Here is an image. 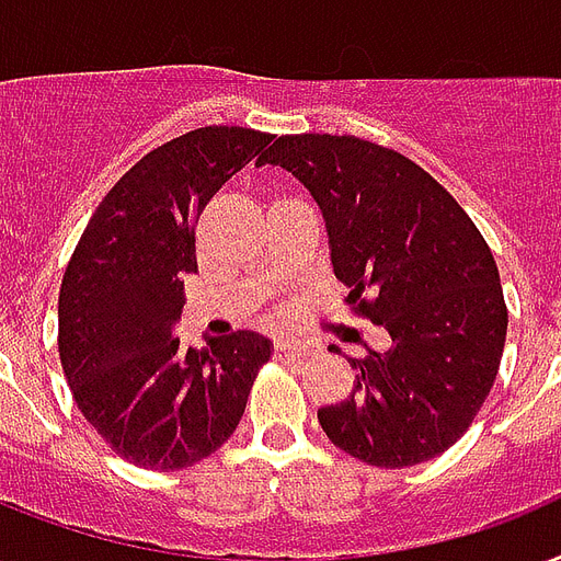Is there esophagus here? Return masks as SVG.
Segmentation results:
<instances>
[{"instance_id": "obj_1", "label": "esophagus", "mask_w": 561, "mask_h": 561, "mask_svg": "<svg viewBox=\"0 0 561 561\" xmlns=\"http://www.w3.org/2000/svg\"><path fill=\"white\" fill-rule=\"evenodd\" d=\"M275 354L277 357H312V354H316V345L301 340H277Z\"/></svg>"}]
</instances>
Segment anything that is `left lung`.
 Segmentation results:
<instances>
[{
  "label": "left lung",
  "instance_id": "1",
  "mask_svg": "<svg viewBox=\"0 0 561 561\" xmlns=\"http://www.w3.org/2000/svg\"><path fill=\"white\" fill-rule=\"evenodd\" d=\"M266 163L310 190L351 310L392 336L383 354L351 359L354 389L321 407V430L377 468L445 454L492 392L506 342L510 316L483 233L419 163L351 134H286Z\"/></svg>",
  "mask_w": 561,
  "mask_h": 561
}]
</instances>
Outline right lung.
Returning a JSON list of instances; mask_svg holds the SVG:
<instances>
[{"label": "right lung", "instance_id": "obj_1", "mask_svg": "<svg viewBox=\"0 0 561 561\" xmlns=\"http://www.w3.org/2000/svg\"><path fill=\"white\" fill-rule=\"evenodd\" d=\"M268 140L207 125L163 142L104 195L69 257L60 366L81 415L134 466L178 471L219 450L268 363L272 345L251 330L202 351L172 336L184 277L198 272V216Z\"/></svg>", "mask_w": 561, "mask_h": 561}]
</instances>
